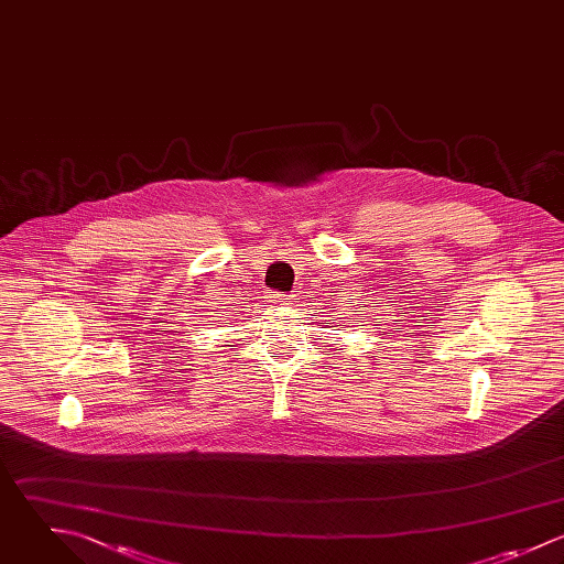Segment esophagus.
Returning <instances> with one entry per match:
<instances>
[{"mask_svg":"<svg viewBox=\"0 0 564 564\" xmlns=\"http://www.w3.org/2000/svg\"><path fill=\"white\" fill-rule=\"evenodd\" d=\"M268 301L274 303V305H288V303H290V296H288V294H279V292H270V294H268Z\"/></svg>","mask_w":564,"mask_h":564,"instance_id":"34e87169","label":"esophagus"}]
</instances>
